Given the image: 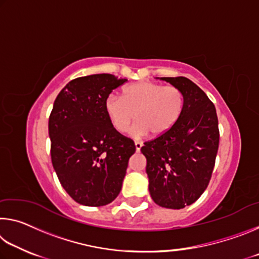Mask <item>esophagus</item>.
Returning <instances> with one entry per match:
<instances>
[{"mask_svg": "<svg viewBox=\"0 0 259 259\" xmlns=\"http://www.w3.org/2000/svg\"><path fill=\"white\" fill-rule=\"evenodd\" d=\"M135 146H136V151L139 152V151H140V148L143 147V143H140V142H135Z\"/></svg>", "mask_w": 259, "mask_h": 259, "instance_id": "1", "label": "esophagus"}]
</instances>
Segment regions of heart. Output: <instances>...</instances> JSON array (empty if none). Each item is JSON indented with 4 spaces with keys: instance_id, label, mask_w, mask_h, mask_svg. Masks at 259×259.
I'll return each mask as SVG.
<instances>
[{
    "instance_id": "heart-1",
    "label": "heart",
    "mask_w": 259,
    "mask_h": 259,
    "mask_svg": "<svg viewBox=\"0 0 259 259\" xmlns=\"http://www.w3.org/2000/svg\"><path fill=\"white\" fill-rule=\"evenodd\" d=\"M184 104V94L179 88L140 81L123 88L122 98L109 95L104 108L117 133H125L136 119L138 123L134 128L135 135L150 133L152 137H161L177 123Z\"/></svg>"
}]
</instances>
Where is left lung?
I'll return each instance as SVG.
<instances>
[{
    "instance_id": "obj_1",
    "label": "left lung",
    "mask_w": 259,
    "mask_h": 259,
    "mask_svg": "<svg viewBox=\"0 0 259 259\" xmlns=\"http://www.w3.org/2000/svg\"><path fill=\"white\" fill-rule=\"evenodd\" d=\"M184 94V109L171 129L147 140L142 153L147 160L150 193L160 207L182 209L194 203L208 187L219 146L216 107L187 77H162Z\"/></svg>"
}]
</instances>
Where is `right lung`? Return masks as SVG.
<instances>
[{"label": "right lung", "instance_id": "right-lung-1", "mask_svg": "<svg viewBox=\"0 0 259 259\" xmlns=\"http://www.w3.org/2000/svg\"><path fill=\"white\" fill-rule=\"evenodd\" d=\"M126 78L94 74L60 91L49 117L51 161L61 186L77 203L100 207L119 195L134 140L113 129L104 104Z\"/></svg>", "mask_w": 259, "mask_h": 259}]
</instances>
